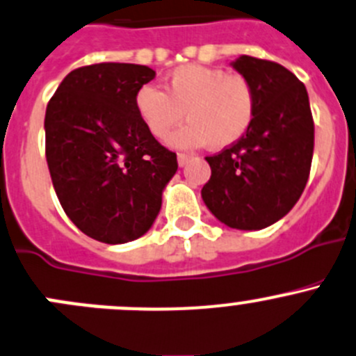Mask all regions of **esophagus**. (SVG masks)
Masks as SVG:
<instances>
[{
  "instance_id": "34e87169",
  "label": "esophagus",
  "mask_w": 356,
  "mask_h": 356,
  "mask_svg": "<svg viewBox=\"0 0 356 356\" xmlns=\"http://www.w3.org/2000/svg\"><path fill=\"white\" fill-rule=\"evenodd\" d=\"M189 160H191V154H188V153H179L177 154V161H179V165H181V167H184V165L188 163Z\"/></svg>"
}]
</instances>
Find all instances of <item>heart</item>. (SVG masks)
I'll return each instance as SVG.
<instances>
[{
  "label": "heart",
  "instance_id": "heart-1",
  "mask_svg": "<svg viewBox=\"0 0 356 356\" xmlns=\"http://www.w3.org/2000/svg\"><path fill=\"white\" fill-rule=\"evenodd\" d=\"M136 113L154 139H165L186 116L188 123L172 134L175 147L216 149L233 146L252 127L257 111V92L247 76L226 69L188 64L165 78V92L143 85L134 99Z\"/></svg>",
  "mask_w": 356,
  "mask_h": 356
}]
</instances>
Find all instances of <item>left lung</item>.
Instances as JSON below:
<instances>
[{
	"label": "left lung",
	"instance_id": "left-lung-1",
	"mask_svg": "<svg viewBox=\"0 0 356 356\" xmlns=\"http://www.w3.org/2000/svg\"><path fill=\"white\" fill-rule=\"evenodd\" d=\"M257 92L248 132L233 146L207 156L210 175L202 198L229 227L262 229L289 213L312 170L315 123L306 86L294 72L266 58L233 62Z\"/></svg>",
	"mask_w": 356,
	"mask_h": 356
}]
</instances>
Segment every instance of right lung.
I'll use <instances>...</instances> for the list:
<instances>
[{
  "label": "right lung",
  "mask_w": 356,
  "mask_h": 356,
  "mask_svg": "<svg viewBox=\"0 0 356 356\" xmlns=\"http://www.w3.org/2000/svg\"><path fill=\"white\" fill-rule=\"evenodd\" d=\"M156 72L147 65L101 62L74 69L44 115V153L69 219L102 243L143 236L177 172V154L149 136L134 99Z\"/></svg>",
  "instance_id": "1"
}]
</instances>
